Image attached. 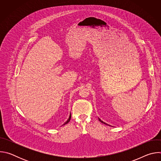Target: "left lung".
I'll list each match as a JSON object with an SVG mask.
<instances>
[{
	"label": "left lung",
	"mask_w": 161,
	"mask_h": 161,
	"mask_svg": "<svg viewBox=\"0 0 161 161\" xmlns=\"http://www.w3.org/2000/svg\"><path fill=\"white\" fill-rule=\"evenodd\" d=\"M99 121H100V122H101V123H103V124H106V125H108V124H106V123H104V122H103V121H102V120H101V119H99Z\"/></svg>",
	"instance_id": "1"
}]
</instances>
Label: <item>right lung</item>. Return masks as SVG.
<instances>
[{"label": "right lung", "instance_id": "right-lung-1", "mask_svg": "<svg viewBox=\"0 0 161 161\" xmlns=\"http://www.w3.org/2000/svg\"><path fill=\"white\" fill-rule=\"evenodd\" d=\"M71 114H70V115H69V119L67 120V122H65L64 124V125H65L66 124H67L70 121V120H71Z\"/></svg>", "mask_w": 161, "mask_h": 161}]
</instances>
